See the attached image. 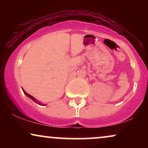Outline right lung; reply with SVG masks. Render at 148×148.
<instances>
[{
    "label": "right lung",
    "mask_w": 148,
    "mask_h": 148,
    "mask_svg": "<svg viewBox=\"0 0 148 148\" xmlns=\"http://www.w3.org/2000/svg\"><path fill=\"white\" fill-rule=\"evenodd\" d=\"M23 92H24L25 93V95H26L27 96H28V97H29L30 98V99H33V101H36V100H35V99H34V97H32L31 95H30L29 94H28V93H26V92H25L24 91V90H23Z\"/></svg>",
    "instance_id": "1"
}]
</instances>
